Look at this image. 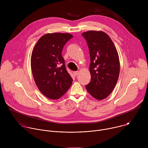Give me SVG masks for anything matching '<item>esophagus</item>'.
Instances as JSON below:
<instances>
[{
  "label": "esophagus",
  "mask_w": 148,
  "mask_h": 148,
  "mask_svg": "<svg viewBox=\"0 0 148 148\" xmlns=\"http://www.w3.org/2000/svg\"><path fill=\"white\" fill-rule=\"evenodd\" d=\"M79 73V72L78 71H74V72H73V74H74V75L75 77V76H77V75H78V74Z\"/></svg>",
  "instance_id": "obj_1"
}]
</instances>
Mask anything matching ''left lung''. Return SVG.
Masks as SVG:
<instances>
[{"instance_id": "left-lung-1", "label": "left lung", "mask_w": 148, "mask_h": 148, "mask_svg": "<svg viewBox=\"0 0 148 148\" xmlns=\"http://www.w3.org/2000/svg\"><path fill=\"white\" fill-rule=\"evenodd\" d=\"M90 51L91 81L86 88L97 100L106 98L117 82L120 62L116 49L110 36L103 32L90 30L82 33Z\"/></svg>"}]
</instances>
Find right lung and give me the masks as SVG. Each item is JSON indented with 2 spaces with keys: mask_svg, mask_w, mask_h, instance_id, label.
Masks as SVG:
<instances>
[{
  "mask_svg": "<svg viewBox=\"0 0 148 148\" xmlns=\"http://www.w3.org/2000/svg\"><path fill=\"white\" fill-rule=\"evenodd\" d=\"M73 37L69 33H47L41 37L32 51L31 69L40 91L51 99H57L71 87L73 78L61 56L63 47Z\"/></svg>",
  "mask_w": 148,
  "mask_h": 148,
  "instance_id": "obj_1",
  "label": "right lung"
}]
</instances>
